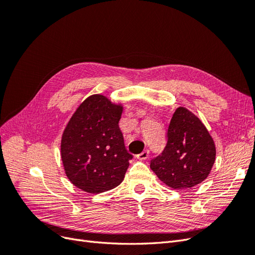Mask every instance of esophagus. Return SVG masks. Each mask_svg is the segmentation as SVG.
<instances>
[{
    "instance_id": "1",
    "label": "esophagus",
    "mask_w": 255,
    "mask_h": 255,
    "mask_svg": "<svg viewBox=\"0 0 255 255\" xmlns=\"http://www.w3.org/2000/svg\"><path fill=\"white\" fill-rule=\"evenodd\" d=\"M149 157V150H144L143 152H141L140 154H138L137 158L139 160H144Z\"/></svg>"
}]
</instances>
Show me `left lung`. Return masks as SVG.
I'll list each match as a JSON object with an SVG mask.
<instances>
[{
    "label": "left lung",
    "instance_id": "obj_1",
    "mask_svg": "<svg viewBox=\"0 0 255 255\" xmlns=\"http://www.w3.org/2000/svg\"><path fill=\"white\" fill-rule=\"evenodd\" d=\"M216 158V146L207 128L195 114L177 107L169 123L167 143L150 168L173 189H186L203 182Z\"/></svg>",
    "mask_w": 255,
    "mask_h": 255
}]
</instances>
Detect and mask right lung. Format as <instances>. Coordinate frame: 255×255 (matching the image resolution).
I'll use <instances>...</instances> for the list:
<instances>
[{
    "instance_id": "right-lung-1",
    "label": "right lung",
    "mask_w": 255,
    "mask_h": 255,
    "mask_svg": "<svg viewBox=\"0 0 255 255\" xmlns=\"http://www.w3.org/2000/svg\"><path fill=\"white\" fill-rule=\"evenodd\" d=\"M122 104L92 95L80 104L61 136L60 155L66 175L88 194L111 190L125 179L133 155L119 128Z\"/></svg>"
}]
</instances>
